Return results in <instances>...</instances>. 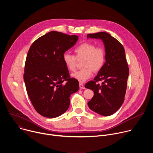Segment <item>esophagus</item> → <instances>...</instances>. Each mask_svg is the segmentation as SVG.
<instances>
[{
	"label": "esophagus",
	"mask_w": 153,
	"mask_h": 153,
	"mask_svg": "<svg viewBox=\"0 0 153 153\" xmlns=\"http://www.w3.org/2000/svg\"><path fill=\"white\" fill-rule=\"evenodd\" d=\"M79 87H80V89H85V88L83 83H82V82L79 83Z\"/></svg>",
	"instance_id": "obj_1"
}]
</instances>
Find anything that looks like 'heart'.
I'll return each mask as SVG.
<instances>
[{"mask_svg": "<svg viewBox=\"0 0 153 153\" xmlns=\"http://www.w3.org/2000/svg\"><path fill=\"white\" fill-rule=\"evenodd\" d=\"M76 56L65 52L62 56V60L65 67L70 71L76 70L77 59L82 60V70L72 74V77L80 82L88 79L93 74V71L97 73L103 67L106 60V52L102 47H97L94 43L84 42L74 49Z\"/></svg>", "mask_w": 153, "mask_h": 153, "instance_id": "b5f03b06", "label": "heart"}]
</instances>
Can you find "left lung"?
Wrapping results in <instances>:
<instances>
[{
    "label": "left lung",
    "instance_id": "obj_1",
    "mask_svg": "<svg viewBox=\"0 0 153 153\" xmlns=\"http://www.w3.org/2000/svg\"><path fill=\"white\" fill-rule=\"evenodd\" d=\"M87 38L100 39L106 52V62L94 80L85 84V88L94 91V96L88 102L93 111L105 116L115 113L125 99L129 75V68L124 48L110 34L99 32L88 34ZM103 81L100 85L97 82Z\"/></svg>",
    "mask_w": 153,
    "mask_h": 153
}]
</instances>
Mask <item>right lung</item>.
Listing matches in <instances>:
<instances>
[{"mask_svg": "<svg viewBox=\"0 0 153 153\" xmlns=\"http://www.w3.org/2000/svg\"><path fill=\"white\" fill-rule=\"evenodd\" d=\"M57 31H50L35 40L27 54L24 79L36 111L43 117H57L66 111L71 94L79 90V82L71 78L62 56L78 40Z\"/></svg>", "mask_w": 153, "mask_h": 153, "instance_id": "add662e5", "label": "right lung"}]
</instances>
